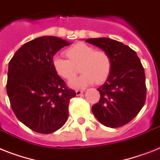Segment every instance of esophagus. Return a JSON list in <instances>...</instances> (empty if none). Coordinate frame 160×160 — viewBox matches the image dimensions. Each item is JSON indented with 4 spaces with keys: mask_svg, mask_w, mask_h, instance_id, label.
I'll use <instances>...</instances> for the list:
<instances>
[{
    "mask_svg": "<svg viewBox=\"0 0 160 160\" xmlns=\"http://www.w3.org/2000/svg\"><path fill=\"white\" fill-rule=\"evenodd\" d=\"M83 93H84V91H83V90H76V93L77 96H80Z\"/></svg>",
    "mask_w": 160,
    "mask_h": 160,
    "instance_id": "1",
    "label": "esophagus"
}]
</instances>
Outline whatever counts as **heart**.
<instances>
[{
    "mask_svg": "<svg viewBox=\"0 0 160 160\" xmlns=\"http://www.w3.org/2000/svg\"><path fill=\"white\" fill-rule=\"evenodd\" d=\"M69 60L62 56L55 55L52 58V66L57 73L62 77L70 80L76 76L74 65L80 63L79 77L71 80L69 85L74 89H83L93 84H100L109 75L111 61L103 51H94L93 47L84 42H78L66 52Z\"/></svg>",
    "mask_w": 160,
    "mask_h": 160,
    "instance_id": "obj_1",
    "label": "heart"
}]
</instances>
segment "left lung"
<instances>
[{
    "label": "left lung",
    "mask_w": 160,
    "mask_h": 160,
    "mask_svg": "<svg viewBox=\"0 0 160 160\" xmlns=\"http://www.w3.org/2000/svg\"><path fill=\"white\" fill-rule=\"evenodd\" d=\"M107 53L111 69L106 82L98 88L100 99L92 107L97 120L116 128L133 119L145 104V71L135 51L109 38L85 39Z\"/></svg>",
    "instance_id": "1"
}]
</instances>
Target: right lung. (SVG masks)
Segmentation results:
<instances>
[{
  "instance_id": "obj_1",
  "label": "right lung",
  "mask_w": 160,
  "mask_h": 160,
  "mask_svg": "<svg viewBox=\"0 0 160 160\" xmlns=\"http://www.w3.org/2000/svg\"><path fill=\"white\" fill-rule=\"evenodd\" d=\"M71 44L55 36H42L24 43L9 62L6 90L17 118L33 132L50 134L68 118L67 89L52 66V58Z\"/></svg>"
}]
</instances>
